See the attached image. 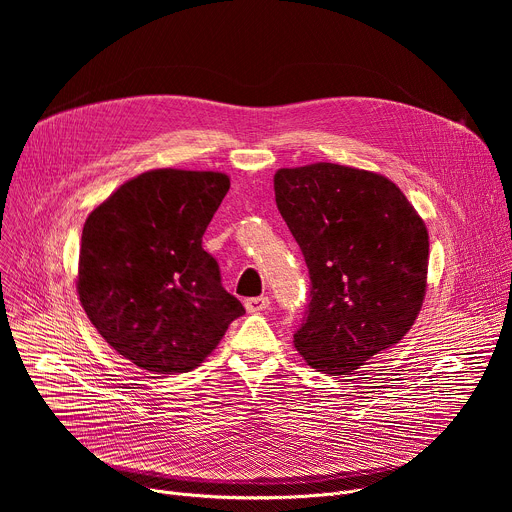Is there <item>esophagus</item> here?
Returning <instances> with one entry per match:
<instances>
[{"label": "esophagus", "mask_w": 512, "mask_h": 512, "mask_svg": "<svg viewBox=\"0 0 512 512\" xmlns=\"http://www.w3.org/2000/svg\"><path fill=\"white\" fill-rule=\"evenodd\" d=\"M269 298L267 296H259V298H249L247 302H245V308H247V312H263V310H267L269 308Z\"/></svg>", "instance_id": "obj_1"}]
</instances>
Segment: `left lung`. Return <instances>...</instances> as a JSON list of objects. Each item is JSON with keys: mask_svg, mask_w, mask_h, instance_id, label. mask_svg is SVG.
Masks as SVG:
<instances>
[{"mask_svg": "<svg viewBox=\"0 0 512 512\" xmlns=\"http://www.w3.org/2000/svg\"><path fill=\"white\" fill-rule=\"evenodd\" d=\"M273 188L310 271L294 344L312 369L356 375L364 360L397 344L421 310L425 223L391 180L367 170L326 162L283 168Z\"/></svg>", "mask_w": 512, "mask_h": 512, "instance_id": "8db88e82", "label": "left lung"}]
</instances>
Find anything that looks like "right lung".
I'll return each mask as SVG.
<instances>
[{
  "label": "right lung",
  "instance_id": "obj_1",
  "mask_svg": "<svg viewBox=\"0 0 512 512\" xmlns=\"http://www.w3.org/2000/svg\"><path fill=\"white\" fill-rule=\"evenodd\" d=\"M221 172L152 170L119 186L83 227L79 298L99 334L139 369H196L245 314L202 235L229 192Z\"/></svg>",
  "mask_w": 512,
  "mask_h": 512
}]
</instances>
